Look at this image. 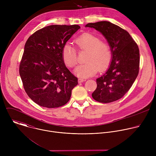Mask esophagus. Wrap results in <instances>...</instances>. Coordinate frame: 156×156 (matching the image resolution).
<instances>
[{
  "instance_id": "34e87169",
  "label": "esophagus",
  "mask_w": 156,
  "mask_h": 156,
  "mask_svg": "<svg viewBox=\"0 0 156 156\" xmlns=\"http://www.w3.org/2000/svg\"><path fill=\"white\" fill-rule=\"evenodd\" d=\"M84 81V80L83 78H78V83H83Z\"/></svg>"
}]
</instances>
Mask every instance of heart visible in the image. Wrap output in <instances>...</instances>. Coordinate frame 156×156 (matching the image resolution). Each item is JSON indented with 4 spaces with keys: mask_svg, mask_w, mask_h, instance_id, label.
<instances>
[{
    "mask_svg": "<svg viewBox=\"0 0 156 156\" xmlns=\"http://www.w3.org/2000/svg\"><path fill=\"white\" fill-rule=\"evenodd\" d=\"M75 43L79 51H87L84 59L86 63L76 68V75L87 78L94 75L98 70L103 72L108 68L112 57V49L108 43L102 41L100 37L90 33H84L78 36ZM62 57L68 67L73 68L77 64V51L69 43L63 46Z\"/></svg>",
    "mask_w": 156,
    "mask_h": 156,
    "instance_id": "b5f03b06",
    "label": "heart"
}]
</instances>
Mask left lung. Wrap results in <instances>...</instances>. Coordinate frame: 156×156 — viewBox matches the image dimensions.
<instances>
[{"instance_id": "obj_1", "label": "left lung", "mask_w": 156, "mask_h": 156, "mask_svg": "<svg viewBox=\"0 0 156 156\" xmlns=\"http://www.w3.org/2000/svg\"><path fill=\"white\" fill-rule=\"evenodd\" d=\"M85 27L101 32L107 40L112 52L109 68L96 80L97 88L92 97L102 103L116 101L128 92L138 75V46L126 30L109 21L90 23Z\"/></svg>"}]
</instances>
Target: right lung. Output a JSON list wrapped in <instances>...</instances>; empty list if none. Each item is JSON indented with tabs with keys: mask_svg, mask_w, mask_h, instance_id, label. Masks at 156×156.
Wrapping results in <instances>:
<instances>
[{
	"mask_svg": "<svg viewBox=\"0 0 156 156\" xmlns=\"http://www.w3.org/2000/svg\"><path fill=\"white\" fill-rule=\"evenodd\" d=\"M80 27L50 25L29 37L20 63L25 91L35 103L47 108L64 105L78 84V78L66 67L63 46Z\"/></svg>",
	"mask_w": 156,
	"mask_h": 156,
	"instance_id": "add662e5",
	"label": "right lung"
}]
</instances>
